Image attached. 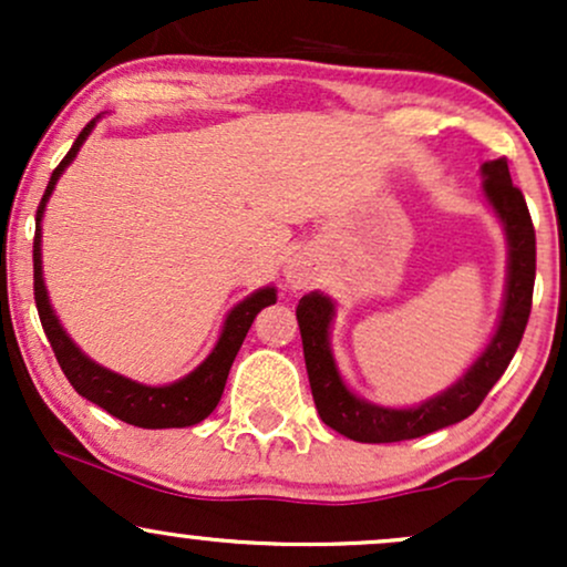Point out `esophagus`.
Here are the masks:
<instances>
[{"label":"esophagus","mask_w":567,"mask_h":567,"mask_svg":"<svg viewBox=\"0 0 567 567\" xmlns=\"http://www.w3.org/2000/svg\"><path fill=\"white\" fill-rule=\"evenodd\" d=\"M288 279H290L292 288H306V285L311 282V275L306 269H290Z\"/></svg>","instance_id":"obj_1"}]
</instances>
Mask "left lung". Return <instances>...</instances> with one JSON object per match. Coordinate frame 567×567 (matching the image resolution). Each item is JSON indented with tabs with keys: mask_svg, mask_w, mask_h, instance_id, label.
<instances>
[{
	"mask_svg": "<svg viewBox=\"0 0 567 567\" xmlns=\"http://www.w3.org/2000/svg\"><path fill=\"white\" fill-rule=\"evenodd\" d=\"M485 197L498 213L509 239V279H506L504 315L496 336L477 362L466 370L458 383L424 405L392 410L370 405L343 386L338 375L333 354L328 347V330L333 320V303L322 292H309L298 303L296 317L301 328L306 373H309L311 396L320 419L343 437L357 442H402L424 437L458 421L470 419L480 402L485 400L504 370L509 368L514 351L523 341L525 324L530 317L533 282H536V229L525 205L523 192L512 184L506 157L491 159L483 165Z\"/></svg>",
	"mask_w": 567,
	"mask_h": 567,
	"instance_id": "1",
	"label": "left lung"
}]
</instances>
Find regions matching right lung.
<instances>
[{
  "label": "right lung",
  "instance_id": "obj_1",
  "mask_svg": "<svg viewBox=\"0 0 567 567\" xmlns=\"http://www.w3.org/2000/svg\"><path fill=\"white\" fill-rule=\"evenodd\" d=\"M95 120L87 122L80 135H76L74 146L69 148L66 157L61 159V165L55 167L53 175H50V184L44 188V197L39 202L37 210V234H34V301L39 320H42L44 336H48L50 347L55 351V360L61 365L63 373L71 386L80 392L84 400L95 402L97 408H103L106 413L116 415L125 424L141 426V429H181V426H194L199 424L202 419L213 413L218 405L220 394H224L226 379H229V370L234 357H237L239 347H243L247 330H250L252 320H256L258 311L264 306L277 301L275 288H264L252 292L250 298H245L243 303L234 306L231 315L226 317L224 333H220L216 349L207 357L202 365L188 373L186 379L171 383V386H143V383H135L130 379H122V375L112 373V370L95 365L93 360L82 354L80 349L71 343V338L63 333V328L58 324V317L53 315L48 301V290H44L42 279V252H39V220H42L44 202H48L50 194H53L55 181L61 178V173L66 171V165L76 157L84 138L93 130Z\"/></svg>",
  "mask_w": 567,
  "mask_h": 567
}]
</instances>
